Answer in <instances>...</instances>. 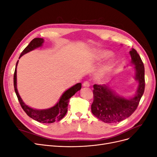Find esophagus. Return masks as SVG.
<instances>
[{"instance_id": "obj_1", "label": "esophagus", "mask_w": 157, "mask_h": 157, "mask_svg": "<svg viewBox=\"0 0 157 157\" xmlns=\"http://www.w3.org/2000/svg\"><path fill=\"white\" fill-rule=\"evenodd\" d=\"M82 86L84 87H89L90 86V83L88 81H85V82H84Z\"/></svg>"}]
</instances>
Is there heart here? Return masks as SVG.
Returning a JSON list of instances; mask_svg holds the SVG:
<instances>
[{"label":"heart","mask_w":157,"mask_h":157,"mask_svg":"<svg viewBox=\"0 0 157 157\" xmlns=\"http://www.w3.org/2000/svg\"><path fill=\"white\" fill-rule=\"evenodd\" d=\"M109 56V52H105V51H103L101 52H100V54H99V56H100V58H105V57H107Z\"/></svg>","instance_id":"1"}]
</instances>
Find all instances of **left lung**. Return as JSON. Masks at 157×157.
<instances>
[{"mask_svg": "<svg viewBox=\"0 0 157 157\" xmlns=\"http://www.w3.org/2000/svg\"><path fill=\"white\" fill-rule=\"evenodd\" d=\"M131 63L134 66V78L138 87L134 97L126 98L118 95L108 84L94 85V101L91 105L93 115L106 123H116L129 117L137 109L145 90V69L137 51H130Z\"/></svg>", "mask_w": 157, "mask_h": 157, "instance_id": "1", "label": "left lung"}]
</instances>
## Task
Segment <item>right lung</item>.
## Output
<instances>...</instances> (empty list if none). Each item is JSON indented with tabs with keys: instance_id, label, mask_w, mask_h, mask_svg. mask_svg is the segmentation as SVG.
<instances>
[{
	"instance_id": "add662e5",
	"label": "right lung",
	"mask_w": 157,
	"mask_h": 157,
	"mask_svg": "<svg viewBox=\"0 0 157 157\" xmlns=\"http://www.w3.org/2000/svg\"><path fill=\"white\" fill-rule=\"evenodd\" d=\"M44 42V39H41V38H35V39L32 40L26 48L23 50L19 59L22 56L28 53V52L41 47L42 44H43ZM18 61L16 63L15 72H14L13 75V86L19 102H20L23 111L26 113L28 116L32 118L33 119L42 123H53L56 121H58L62 119L67 112V106L69 99L73 95H75L76 92H77L81 89V83L76 84L74 86L65 91L63 94L61 95L58 103L53 107L46 109H36L31 108L23 102L17 89V65L18 64Z\"/></svg>"
}]
</instances>
